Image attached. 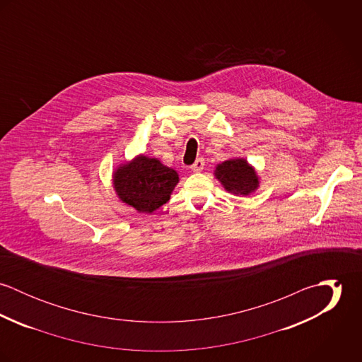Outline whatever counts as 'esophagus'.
I'll return each instance as SVG.
<instances>
[{
	"instance_id": "1",
	"label": "esophagus",
	"mask_w": 362,
	"mask_h": 362,
	"mask_svg": "<svg viewBox=\"0 0 362 362\" xmlns=\"http://www.w3.org/2000/svg\"><path fill=\"white\" fill-rule=\"evenodd\" d=\"M204 167H205V160L204 158H197V161L191 165V170L194 173H201L204 170Z\"/></svg>"
}]
</instances>
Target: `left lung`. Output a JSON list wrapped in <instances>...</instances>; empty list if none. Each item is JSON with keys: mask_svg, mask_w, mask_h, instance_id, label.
Returning a JSON list of instances; mask_svg holds the SVG:
<instances>
[{"mask_svg": "<svg viewBox=\"0 0 362 362\" xmlns=\"http://www.w3.org/2000/svg\"><path fill=\"white\" fill-rule=\"evenodd\" d=\"M216 180L223 188L235 197H248L260 185V178L254 165L244 157H234L221 161L214 168Z\"/></svg>", "mask_w": 362, "mask_h": 362, "instance_id": "1", "label": "left lung"}]
</instances>
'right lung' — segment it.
I'll return each instance as SVG.
<instances>
[{"instance_id":"obj_1","label":"right lung","mask_w":362,"mask_h":362,"mask_svg":"<svg viewBox=\"0 0 362 362\" xmlns=\"http://www.w3.org/2000/svg\"><path fill=\"white\" fill-rule=\"evenodd\" d=\"M178 182L180 175L174 168L149 156H135L112 171V188L118 199L145 214L167 204Z\"/></svg>"}]
</instances>
